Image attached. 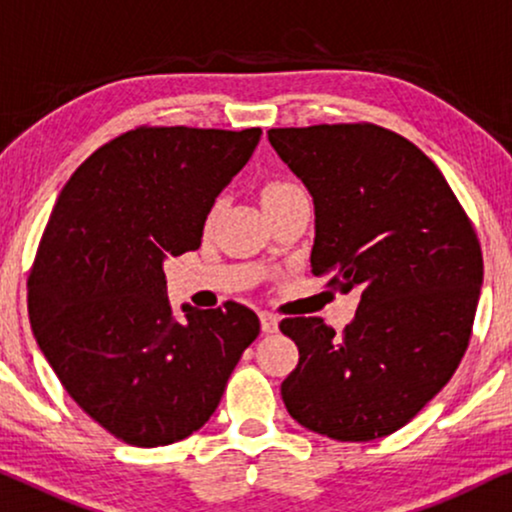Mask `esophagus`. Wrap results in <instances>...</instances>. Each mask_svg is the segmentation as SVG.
<instances>
[{
    "instance_id": "esophagus-1",
    "label": "esophagus",
    "mask_w": 512,
    "mask_h": 512,
    "mask_svg": "<svg viewBox=\"0 0 512 512\" xmlns=\"http://www.w3.org/2000/svg\"><path fill=\"white\" fill-rule=\"evenodd\" d=\"M260 323H262V332H276L278 330V318L269 311L260 313Z\"/></svg>"
}]
</instances>
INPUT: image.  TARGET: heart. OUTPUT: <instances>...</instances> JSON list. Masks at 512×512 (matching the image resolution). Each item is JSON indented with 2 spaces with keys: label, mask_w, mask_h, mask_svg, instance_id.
Wrapping results in <instances>:
<instances>
[{
  "label": "heart",
  "mask_w": 512,
  "mask_h": 512,
  "mask_svg": "<svg viewBox=\"0 0 512 512\" xmlns=\"http://www.w3.org/2000/svg\"><path fill=\"white\" fill-rule=\"evenodd\" d=\"M295 185H290V182H269L267 187L262 189V201H271V199H278V196H285L290 192H295Z\"/></svg>",
  "instance_id": "heart-1"
}]
</instances>
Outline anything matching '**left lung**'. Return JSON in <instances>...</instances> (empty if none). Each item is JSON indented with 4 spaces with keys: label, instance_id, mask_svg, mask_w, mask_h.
<instances>
[{
    "label": "left lung",
    "instance_id": "1",
    "mask_svg": "<svg viewBox=\"0 0 512 512\" xmlns=\"http://www.w3.org/2000/svg\"><path fill=\"white\" fill-rule=\"evenodd\" d=\"M269 142L313 196L311 271L360 290L342 335L285 318L299 363L281 384L313 433L367 442L403 428L452 379L468 349L482 250L438 166L374 124L271 128Z\"/></svg>",
    "mask_w": 512,
    "mask_h": 512
}]
</instances>
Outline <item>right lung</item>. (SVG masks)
Wrapping results in <instances>:
<instances>
[{
	"instance_id": "right-lung-1",
	"label": "right lung",
	"mask_w": 512,
	"mask_h": 512,
	"mask_svg": "<svg viewBox=\"0 0 512 512\" xmlns=\"http://www.w3.org/2000/svg\"><path fill=\"white\" fill-rule=\"evenodd\" d=\"M262 128L140 126L74 170L46 224L30 278L34 339L88 417L135 447L185 440L220 405L260 335L227 302L177 320L163 262L201 245L203 224Z\"/></svg>"
}]
</instances>
